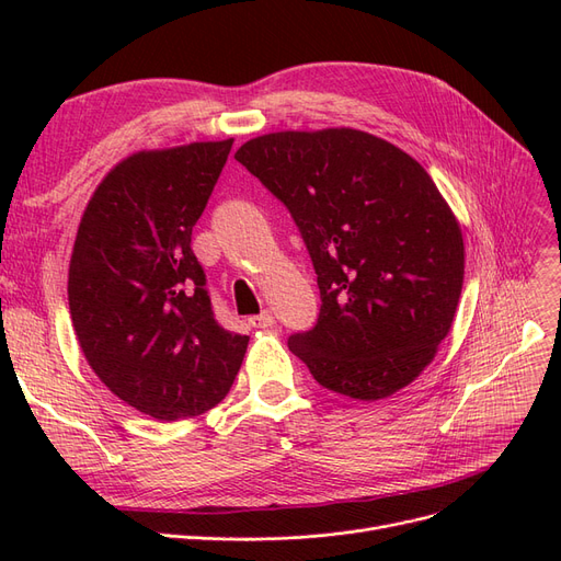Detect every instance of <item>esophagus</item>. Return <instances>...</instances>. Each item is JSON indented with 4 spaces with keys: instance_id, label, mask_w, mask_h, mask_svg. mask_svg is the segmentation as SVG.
<instances>
[{
    "instance_id": "esophagus-1",
    "label": "esophagus",
    "mask_w": 561,
    "mask_h": 561,
    "mask_svg": "<svg viewBox=\"0 0 561 561\" xmlns=\"http://www.w3.org/2000/svg\"><path fill=\"white\" fill-rule=\"evenodd\" d=\"M276 322V318H274V313L271 311H262L260 316H252L250 318V325L252 328H260V330H266V328H271Z\"/></svg>"
}]
</instances>
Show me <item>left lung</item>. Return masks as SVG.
I'll use <instances>...</instances> for the list:
<instances>
[{
    "instance_id": "8db88e82",
    "label": "left lung",
    "mask_w": 561,
    "mask_h": 561,
    "mask_svg": "<svg viewBox=\"0 0 561 561\" xmlns=\"http://www.w3.org/2000/svg\"><path fill=\"white\" fill-rule=\"evenodd\" d=\"M290 210L318 276L320 313L287 346L355 400L412 383L447 336L463 236L435 182L402 149L353 128L283 130L236 151Z\"/></svg>"
}]
</instances>
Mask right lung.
Here are the masks:
<instances>
[{
    "mask_svg": "<svg viewBox=\"0 0 561 561\" xmlns=\"http://www.w3.org/2000/svg\"><path fill=\"white\" fill-rule=\"evenodd\" d=\"M233 140L138 151L98 184L70 262L72 325L116 398L159 421L222 402L248 336L215 320L192 229Z\"/></svg>",
    "mask_w": 561,
    "mask_h": 561,
    "instance_id": "1",
    "label": "right lung"
}]
</instances>
